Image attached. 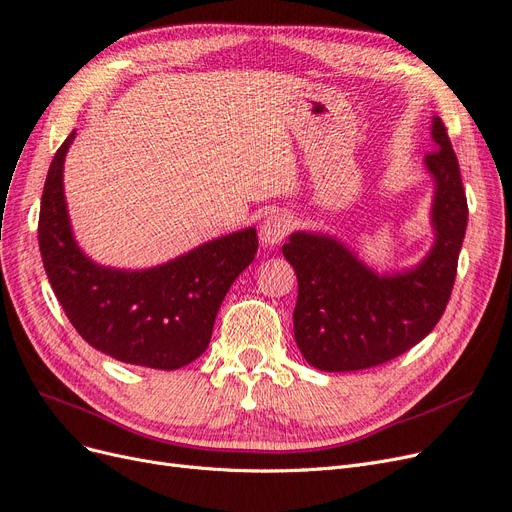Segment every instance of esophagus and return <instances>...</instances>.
Segmentation results:
<instances>
[{
  "label": "esophagus",
  "mask_w": 512,
  "mask_h": 512,
  "mask_svg": "<svg viewBox=\"0 0 512 512\" xmlns=\"http://www.w3.org/2000/svg\"><path fill=\"white\" fill-rule=\"evenodd\" d=\"M293 230V219L287 213H270L259 225V238L266 246L285 240Z\"/></svg>",
  "instance_id": "esophagus-1"
}]
</instances>
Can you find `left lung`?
<instances>
[{"instance_id":"left-lung-1","label":"left lung","mask_w":512,"mask_h":512,"mask_svg":"<svg viewBox=\"0 0 512 512\" xmlns=\"http://www.w3.org/2000/svg\"><path fill=\"white\" fill-rule=\"evenodd\" d=\"M434 244L418 266L377 274L344 242L295 232L282 255L297 274L293 331L299 352L320 371H361L401 356L434 329L451 297L466 234L468 204L456 151L441 118H432Z\"/></svg>"}]
</instances>
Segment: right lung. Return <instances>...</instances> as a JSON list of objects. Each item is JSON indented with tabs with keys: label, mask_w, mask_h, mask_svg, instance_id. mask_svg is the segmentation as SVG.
<instances>
[{
	"label": "right lung",
	"mask_w": 512,
	"mask_h": 512,
	"mask_svg": "<svg viewBox=\"0 0 512 512\" xmlns=\"http://www.w3.org/2000/svg\"><path fill=\"white\" fill-rule=\"evenodd\" d=\"M73 139L75 132L54 154L37 225L52 291L92 348L128 365L181 369L206 350L225 293L255 259V227L204 242L156 268L99 266L84 255L69 223L63 164Z\"/></svg>",
	"instance_id": "right-lung-1"
}]
</instances>
